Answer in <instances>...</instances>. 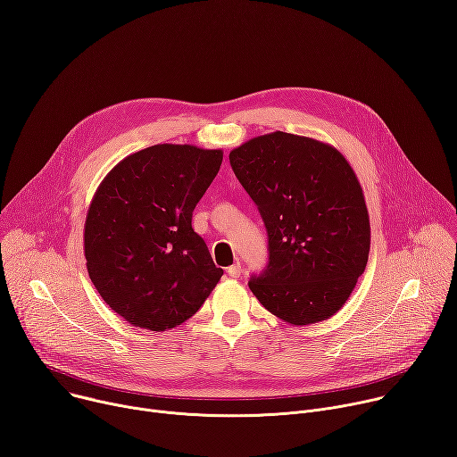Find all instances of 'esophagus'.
<instances>
[{"instance_id":"esophagus-1","label":"esophagus","mask_w":457,"mask_h":457,"mask_svg":"<svg viewBox=\"0 0 457 457\" xmlns=\"http://www.w3.org/2000/svg\"><path fill=\"white\" fill-rule=\"evenodd\" d=\"M227 272H228L230 278H239V276H241V265H239V263H234V265H230V267L227 269Z\"/></svg>"}]
</instances>
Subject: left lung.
<instances>
[{
	"instance_id": "8db88e82",
	"label": "left lung",
	"mask_w": 457,
	"mask_h": 457,
	"mask_svg": "<svg viewBox=\"0 0 457 457\" xmlns=\"http://www.w3.org/2000/svg\"><path fill=\"white\" fill-rule=\"evenodd\" d=\"M228 159L269 236V263L251 278V291L293 326L333 317L370 254V216L353 168L331 145L286 131L254 137Z\"/></svg>"
}]
</instances>
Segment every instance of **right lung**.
I'll return each mask as SVG.
<instances>
[{
    "label": "right lung",
    "mask_w": 457,
    "mask_h": 457,
    "mask_svg": "<svg viewBox=\"0 0 457 457\" xmlns=\"http://www.w3.org/2000/svg\"><path fill=\"white\" fill-rule=\"evenodd\" d=\"M223 150L155 145L122 159L98 185L84 225L86 267L102 300L135 328L164 331L199 311L218 286L192 212Z\"/></svg>",
    "instance_id": "1"
}]
</instances>
